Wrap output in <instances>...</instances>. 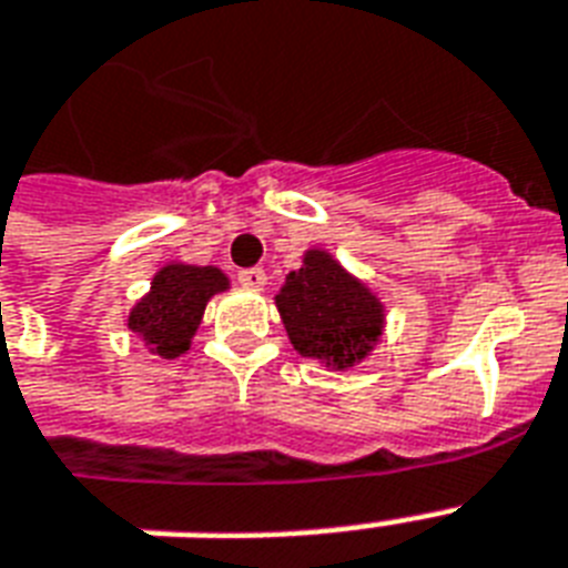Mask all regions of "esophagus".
<instances>
[{
	"label": "esophagus",
	"mask_w": 568,
	"mask_h": 568,
	"mask_svg": "<svg viewBox=\"0 0 568 568\" xmlns=\"http://www.w3.org/2000/svg\"><path fill=\"white\" fill-rule=\"evenodd\" d=\"M239 283L244 285V288H265L267 283V274L262 271V267H247V271H241L239 274Z\"/></svg>",
	"instance_id": "esophagus-1"
}]
</instances>
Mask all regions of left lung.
Returning a JSON list of instances; mask_svg holds the SVG:
<instances>
[{
    "mask_svg": "<svg viewBox=\"0 0 568 568\" xmlns=\"http://www.w3.org/2000/svg\"><path fill=\"white\" fill-rule=\"evenodd\" d=\"M274 301L294 351L336 372L363 363L386 324L377 294L321 247L303 253Z\"/></svg>",
    "mask_w": 568,
    "mask_h": 568,
    "instance_id": "8db88e82",
    "label": "left lung"
}]
</instances>
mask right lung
<instances>
[{
    "label": "right lung",
    "mask_w": 568,
    "mask_h": 568,
    "mask_svg": "<svg viewBox=\"0 0 568 568\" xmlns=\"http://www.w3.org/2000/svg\"><path fill=\"white\" fill-rule=\"evenodd\" d=\"M230 288V276L214 265L168 262L159 267L150 292L129 312V329L144 338L150 354L176 359L191 347L205 303Z\"/></svg>",
    "instance_id": "add662e5"
}]
</instances>
